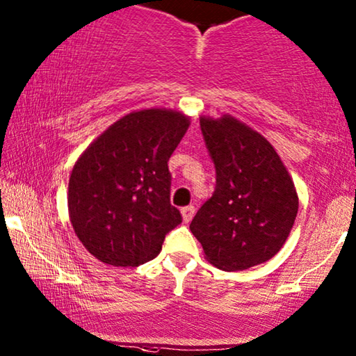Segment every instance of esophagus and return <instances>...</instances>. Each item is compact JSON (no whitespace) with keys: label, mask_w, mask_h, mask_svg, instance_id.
<instances>
[{"label":"esophagus","mask_w":356,"mask_h":356,"mask_svg":"<svg viewBox=\"0 0 356 356\" xmlns=\"http://www.w3.org/2000/svg\"><path fill=\"white\" fill-rule=\"evenodd\" d=\"M194 212H195V209L193 207V205H188V207H183V209H181V215H183L184 223H189V221L193 220Z\"/></svg>","instance_id":"34e87169"}]
</instances>
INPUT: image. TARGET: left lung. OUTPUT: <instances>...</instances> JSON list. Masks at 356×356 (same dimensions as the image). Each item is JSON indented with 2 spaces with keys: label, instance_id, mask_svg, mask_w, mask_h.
Masks as SVG:
<instances>
[{
  "label": "left lung",
  "instance_id": "1",
  "mask_svg": "<svg viewBox=\"0 0 356 356\" xmlns=\"http://www.w3.org/2000/svg\"><path fill=\"white\" fill-rule=\"evenodd\" d=\"M215 165V191L189 229L210 264L241 271L275 257L298 210L292 179L264 136L236 118H200Z\"/></svg>",
  "mask_w": 356,
  "mask_h": 356
}]
</instances>
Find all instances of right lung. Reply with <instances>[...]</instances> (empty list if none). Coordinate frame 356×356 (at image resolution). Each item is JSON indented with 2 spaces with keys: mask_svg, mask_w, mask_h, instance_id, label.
Instances as JSON below:
<instances>
[{
  "mask_svg": "<svg viewBox=\"0 0 356 356\" xmlns=\"http://www.w3.org/2000/svg\"><path fill=\"white\" fill-rule=\"evenodd\" d=\"M189 127L165 109L128 114L81 154L69 179L75 234L97 260L138 266L156 259L183 216L170 202L168 159Z\"/></svg>",
  "mask_w": 356,
  "mask_h": 356,
  "instance_id": "right-lung-1",
  "label": "right lung"
}]
</instances>
